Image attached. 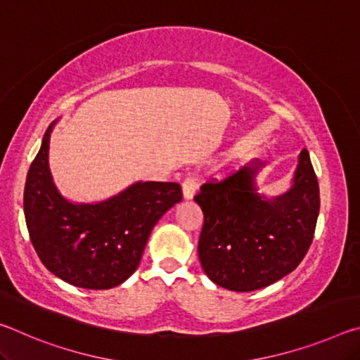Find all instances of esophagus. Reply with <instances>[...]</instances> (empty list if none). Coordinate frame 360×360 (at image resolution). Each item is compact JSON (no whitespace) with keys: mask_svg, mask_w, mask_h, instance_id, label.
<instances>
[{"mask_svg":"<svg viewBox=\"0 0 360 360\" xmlns=\"http://www.w3.org/2000/svg\"><path fill=\"white\" fill-rule=\"evenodd\" d=\"M195 191H197V179L193 178V176H187V178L182 181V193H184V198L186 200H191Z\"/></svg>","mask_w":360,"mask_h":360,"instance_id":"obj_1","label":"esophagus"}]
</instances>
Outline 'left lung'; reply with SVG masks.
Returning a JSON list of instances; mask_svg holds the SVG:
<instances>
[{
    "label": "left lung",
    "instance_id": "8db88e82",
    "mask_svg": "<svg viewBox=\"0 0 360 360\" xmlns=\"http://www.w3.org/2000/svg\"><path fill=\"white\" fill-rule=\"evenodd\" d=\"M259 163L211 179L193 200L205 222L198 257L212 283L235 292L266 288L300 265L314 238L319 184L307 149L288 193L271 202L255 192Z\"/></svg>",
    "mask_w": 360,
    "mask_h": 360
}]
</instances>
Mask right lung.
<instances>
[{"label":"right lung","instance_id":"add662e5","mask_svg":"<svg viewBox=\"0 0 360 360\" xmlns=\"http://www.w3.org/2000/svg\"><path fill=\"white\" fill-rule=\"evenodd\" d=\"M52 125L30 165L23 211L36 254L49 271L82 289H111L139 265L150 230L182 200L178 182H138L103 203L72 205L49 172Z\"/></svg>","mask_w":360,"mask_h":360}]
</instances>
